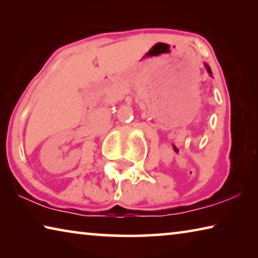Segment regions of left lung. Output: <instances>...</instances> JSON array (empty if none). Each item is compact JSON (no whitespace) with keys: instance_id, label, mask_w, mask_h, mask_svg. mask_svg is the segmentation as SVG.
<instances>
[{"instance_id":"left-lung-1","label":"left lung","mask_w":258,"mask_h":258,"mask_svg":"<svg viewBox=\"0 0 258 258\" xmlns=\"http://www.w3.org/2000/svg\"><path fill=\"white\" fill-rule=\"evenodd\" d=\"M206 67H207V72H208L209 74H212V72H211V68H209V67L207 66V64H206Z\"/></svg>"}]
</instances>
